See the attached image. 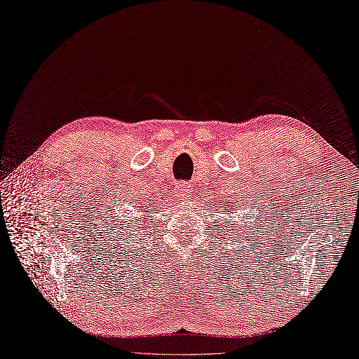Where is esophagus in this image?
<instances>
[{
    "label": "esophagus",
    "mask_w": 359,
    "mask_h": 359,
    "mask_svg": "<svg viewBox=\"0 0 359 359\" xmlns=\"http://www.w3.org/2000/svg\"><path fill=\"white\" fill-rule=\"evenodd\" d=\"M175 193H177V198L180 199V201H189L190 199V196H191V189H190V184L189 182H186V181H180L178 184H177V187H175Z\"/></svg>",
    "instance_id": "34e87169"
}]
</instances>
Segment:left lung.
<instances>
[{"mask_svg": "<svg viewBox=\"0 0 359 359\" xmlns=\"http://www.w3.org/2000/svg\"><path fill=\"white\" fill-rule=\"evenodd\" d=\"M235 196H236V194H235ZM217 205H220V206H219L220 211H222V212H224V208H229L231 202H220V203H217ZM226 214H231V212H229V211H226ZM223 231H224V224H223V229H222L220 232H223ZM226 232H229V229H226V231H224L223 236H226ZM219 235H220V233H219ZM235 235H236V233H235ZM240 238H241V236H240Z\"/></svg>", "mask_w": 359, "mask_h": 359, "instance_id": "obj_1", "label": "left lung"}]
</instances>
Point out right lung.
<instances>
[{"label":"right lung","mask_w":359,"mask_h":359,"mask_svg":"<svg viewBox=\"0 0 359 359\" xmlns=\"http://www.w3.org/2000/svg\"><path fill=\"white\" fill-rule=\"evenodd\" d=\"M114 219H115V220H112V224H115V226L111 227V231H114V232H111L109 236H107V238H109V240H107V241H109V243H107V245H109V248H111V243H112V248L115 247V250L118 252L116 243H115V240L118 241V236H119V235L124 236L126 233H132V232H136V231H133L135 226L130 227V224H126L121 219H119L118 215H114ZM148 220H149V219H145V217H140V220H137V223L142 224V226H136V229H139V227H140V229L145 231V227H147L145 223H147Z\"/></svg>","instance_id":"1"}]
</instances>
